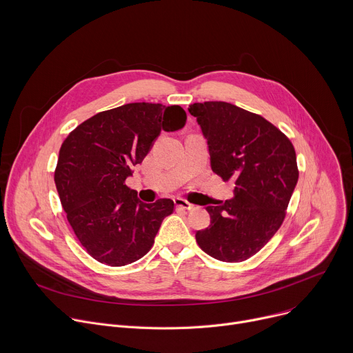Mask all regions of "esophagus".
Wrapping results in <instances>:
<instances>
[{
  "label": "esophagus",
  "instance_id": "esophagus-1",
  "mask_svg": "<svg viewBox=\"0 0 353 353\" xmlns=\"http://www.w3.org/2000/svg\"><path fill=\"white\" fill-rule=\"evenodd\" d=\"M174 204H176V208L177 210H181V211H190V210H192V204H190L188 201H185V199H183V198H176L174 199Z\"/></svg>",
  "mask_w": 353,
  "mask_h": 353
}]
</instances>
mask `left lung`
I'll list each match as a JSON object with an SVG mask.
<instances>
[{"mask_svg":"<svg viewBox=\"0 0 353 353\" xmlns=\"http://www.w3.org/2000/svg\"><path fill=\"white\" fill-rule=\"evenodd\" d=\"M188 112L208 142L212 172L236 184L233 198L207 207L211 225L198 230L195 240L219 261H244L259 253L285 219L299 179L294 148L264 117L234 105L194 103Z\"/></svg>","mask_w":353,"mask_h":353,"instance_id":"obj_1","label":"left lung"}]
</instances>
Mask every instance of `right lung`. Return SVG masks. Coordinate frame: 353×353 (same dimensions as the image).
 I'll return each instance as SVG.
<instances>
[{
	"instance_id": "obj_1",
	"label": "right lung",
	"mask_w": 353,
	"mask_h": 353,
	"mask_svg": "<svg viewBox=\"0 0 353 353\" xmlns=\"http://www.w3.org/2000/svg\"><path fill=\"white\" fill-rule=\"evenodd\" d=\"M185 120L180 106L128 103L94 114L63 142L56 187L74 233L96 261L123 267L152 247L174 203L161 198L143 204L125 179L161 131H177Z\"/></svg>"
}]
</instances>
